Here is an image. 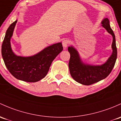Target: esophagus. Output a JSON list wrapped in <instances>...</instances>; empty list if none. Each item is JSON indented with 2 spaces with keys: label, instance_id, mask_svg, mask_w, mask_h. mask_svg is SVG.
I'll list each match as a JSON object with an SVG mask.
<instances>
[{
  "label": "esophagus",
  "instance_id": "obj_1",
  "mask_svg": "<svg viewBox=\"0 0 121 121\" xmlns=\"http://www.w3.org/2000/svg\"><path fill=\"white\" fill-rule=\"evenodd\" d=\"M69 44V41L67 40H64L62 41V45L64 48H66Z\"/></svg>",
  "mask_w": 121,
  "mask_h": 121
}]
</instances>
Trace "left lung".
Instances as JSON below:
<instances>
[{"label":"left lung","mask_w":121,"mask_h":121,"mask_svg":"<svg viewBox=\"0 0 121 121\" xmlns=\"http://www.w3.org/2000/svg\"><path fill=\"white\" fill-rule=\"evenodd\" d=\"M101 24L108 33L112 36V54L104 63L100 65H92L84 63L77 50L73 46L68 47V51L70 54L69 62L70 73L75 81L82 85H91L106 78L112 71L116 62L117 49L115 43V37L110 27L109 19L107 18H104Z\"/></svg>","instance_id":"obj_1"}]
</instances>
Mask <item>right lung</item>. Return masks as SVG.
Returning <instances> with one entry per match:
<instances>
[{
	"label": "right lung",
	"instance_id": "right-lung-1",
	"mask_svg": "<svg viewBox=\"0 0 121 121\" xmlns=\"http://www.w3.org/2000/svg\"><path fill=\"white\" fill-rule=\"evenodd\" d=\"M17 20L6 31L2 45V55L4 64L10 73L17 79L35 82L44 78L54 59L63 50L62 43L47 47L37 54L30 56H18L11 47V40Z\"/></svg>",
	"mask_w": 121,
	"mask_h": 121
}]
</instances>
